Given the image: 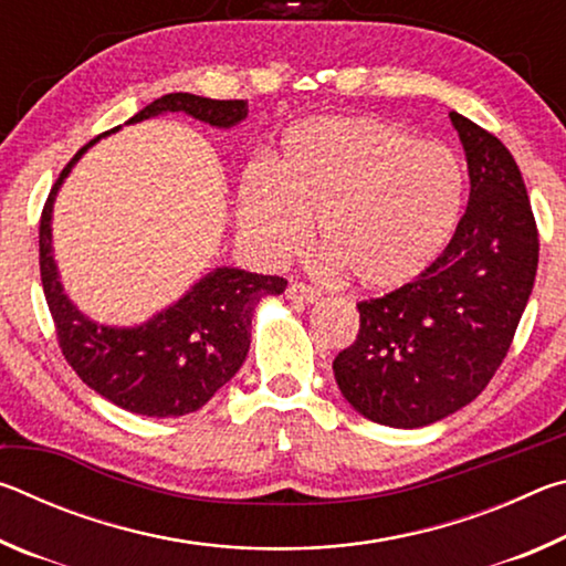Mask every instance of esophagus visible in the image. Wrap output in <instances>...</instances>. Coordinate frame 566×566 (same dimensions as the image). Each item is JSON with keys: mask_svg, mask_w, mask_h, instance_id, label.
<instances>
[{"mask_svg": "<svg viewBox=\"0 0 566 566\" xmlns=\"http://www.w3.org/2000/svg\"><path fill=\"white\" fill-rule=\"evenodd\" d=\"M286 296H290L292 302H302V304H314L319 300V290H314V286H306V284H300L294 282L290 284V290H286Z\"/></svg>", "mask_w": 566, "mask_h": 566, "instance_id": "34e87169", "label": "esophagus"}]
</instances>
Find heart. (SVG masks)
Wrapping results in <instances>:
<instances>
[{
    "label": "heart",
    "mask_w": 566,
    "mask_h": 566,
    "mask_svg": "<svg viewBox=\"0 0 566 566\" xmlns=\"http://www.w3.org/2000/svg\"><path fill=\"white\" fill-rule=\"evenodd\" d=\"M464 205V167L439 142L375 117H322L282 139L276 171L254 165L239 185V224L266 262L310 244L369 290H395L432 266Z\"/></svg>",
    "instance_id": "b5f03b06"
}]
</instances>
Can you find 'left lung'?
Wrapping results in <instances>:
<instances>
[{"mask_svg": "<svg viewBox=\"0 0 566 566\" xmlns=\"http://www.w3.org/2000/svg\"><path fill=\"white\" fill-rule=\"evenodd\" d=\"M469 169L452 242L411 284L359 302V334L332 369L342 397L377 424L419 429L482 395L530 302L539 237L500 139L449 112Z\"/></svg>", "mask_w": 566, "mask_h": 566, "instance_id": "obj_1", "label": "left lung"}]
</instances>
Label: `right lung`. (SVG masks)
I'll use <instances>...</instances> for the list:
<instances>
[{
  "instance_id": "right-lung-1",
  "label": "right lung",
  "mask_w": 566,
  "mask_h": 566,
  "mask_svg": "<svg viewBox=\"0 0 566 566\" xmlns=\"http://www.w3.org/2000/svg\"><path fill=\"white\" fill-rule=\"evenodd\" d=\"M247 112L244 99H207L175 92L147 104L127 124L159 114H187L209 127L232 129L247 119ZM112 132L99 134L76 151L46 199L40 222L44 296L64 359L72 364L84 385L132 415L181 417L205 407L217 389L237 375L252 339L254 306L264 296L282 294L286 282L282 276L217 266L191 284L175 304L134 327H109L82 314L80 306L64 294L56 270L52 212L60 187L76 161Z\"/></svg>"
}]
</instances>
